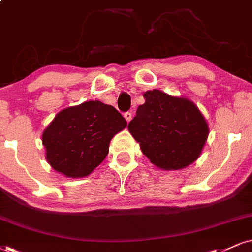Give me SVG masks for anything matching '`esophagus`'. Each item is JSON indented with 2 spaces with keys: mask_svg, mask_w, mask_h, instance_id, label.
<instances>
[{
  "mask_svg": "<svg viewBox=\"0 0 252 252\" xmlns=\"http://www.w3.org/2000/svg\"><path fill=\"white\" fill-rule=\"evenodd\" d=\"M124 117H125L127 123H129V121L132 120V113H131V112H126V113L124 114Z\"/></svg>",
  "mask_w": 252,
  "mask_h": 252,
  "instance_id": "obj_1",
  "label": "esophagus"
}]
</instances>
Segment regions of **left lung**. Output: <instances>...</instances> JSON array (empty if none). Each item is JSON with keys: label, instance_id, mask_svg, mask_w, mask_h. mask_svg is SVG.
Returning <instances> with one entry per match:
<instances>
[{"label": "left lung", "instance_id": "8db88e82", "mask_svg": "<svg viewBox=\"0 0 252 252\" xmlns=\"http://www.w3.org/2000/svg\"><path fill=\"white\" fill-rule=\"evenodd\" d=\"M128 131L146 157L158 168L178 170L198 159L209 135L202 112L186 97L160 90L144 93Z\"/></svg>", "mask_w": 252, "mask_h": 252}]
</instances>
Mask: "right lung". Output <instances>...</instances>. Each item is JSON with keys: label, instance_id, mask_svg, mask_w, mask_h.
<instances>
[{"label": "right lung", "instance_id": "1", "mask_svg": "<svg viewBox=\"0 0 252 252\" xmlns=\"http://www.w3.org/2000/svg\"><path fill=\"white\" fill-rule=\"evenodd\" d=\"M126 126L116 108L99 100L64 108L42 134L46 161L66 178H85L104 161L112 138Z\"/></svg>", "mask_w": 252, "mask_h": 252}]
</instances>
